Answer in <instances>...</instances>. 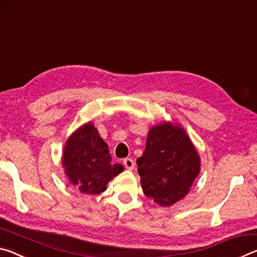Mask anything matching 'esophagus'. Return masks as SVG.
I'll list each match as a JSON object with an SVG mask.
<instances>
[{"mask_svg":"<svg viewBox=\"0 0 257 257\" xmlns=\"http://www.w3.org/2000/svg\"><path fill=\"white\" fill-rule=\"evenodd\" d=\"M123 164H124L125 169H128V170H134L135 161L133 159H124L123 160Z\"/></svg>","mask_w":257,"mask_h":257,"instance_id":"34e87169","label":"esophagus"}]
</instances>
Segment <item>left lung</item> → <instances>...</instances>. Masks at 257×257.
Returning a JSON list of instances; mask_svg holds the SVG:
<instances>
[{"instance_id":"obj_1","label":"left lung","mask_w":257,"mask_h":257,"mask_svg":"<svg viewBox=\"0 0 257 257\" xmlns=\"http://www.w3.org/2000/svg\"><path fill=\"white\" fill-rule=\"evenodd\" d=\"M137 165L146 196L161 206H171L190 191L201 172V158L179 123L162 121L151 127Z\"/></svg>"}]
</instances>
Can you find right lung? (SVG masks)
Returning <instances> with one entry per match:
<instances>
[{
    "instance_id": "obj_1",
    "label": "right lung",
    "mask_w": 257,
    "mask_h": 257,
    "mask_svg": "<svg viewBox=\"0 0 257 257\" xmlns=\"http://www.w3.org/2000/svg\"><path fill=\"white\" fill-rule=\"evenodd\" d=\"M61 163L69 184L87 195L102 193L108 182L123 171L122 164H112L106 143L90 121L68 137Z\"/></svg>"
}]
</instances>
